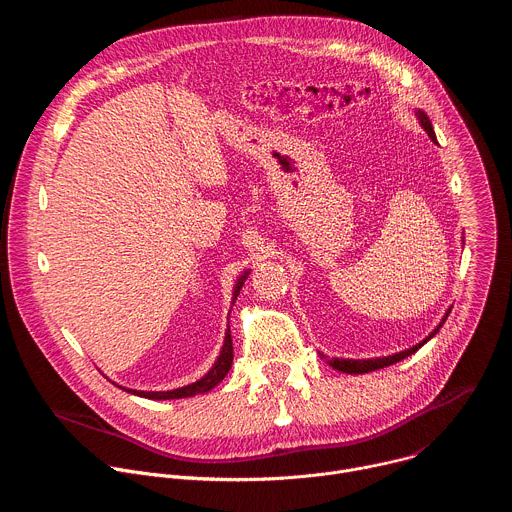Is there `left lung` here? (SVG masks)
Segmentation results:
<instances>
[{"label":"left lung","mask_w":512,"mask_h":512,"mask_svg":"<svg viewBox=\"0 0 512 512\" xmlns=\"http://www.w3.org/2000/svg\"><path fill=\"white\" fill-rule=\"evenodd\" d=\"M415 115H417V119H419L421 127H423V129L427 131V135L431 137V141H435V143H437V139H435V131H433V127H431L429 117H427L421 109H415ZM450 312H452V310H448V312H446V316L442 318V322L433 328V332H431L429 336H425L419 344H415V346H411V348H407V350H401V352L391 354V356H383V358H367V360H354V358H332V360H328V364H330L332 369H336V371H340V373H346V375H364V373H371V371H377V369L391 367V364H395V362H399V360L407 358L409 354L417 352V350H419L427 340H431L437 332H440V328L444 326V322H446V318H448V314H450Z\"/></svg>","instance_id":"1"}]
</instances>
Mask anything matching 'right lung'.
<instances>
[{
  "label": "right lung",
  "mask_w": 512,
  "mask_h": 512,
  "mask_svg": "<svg viewBox=\"0 0 512 512\" xmlns=\"http://www.w3.org/2000/svg\"><path fill=\"white\" fill-rule=\"evenodd\" d=\"M251 273V269H247L235 283V291H233V304L239 296V291L247 279V275ZM233 308V306H231ZM231 364H233V338H231V328H227L225 332V342H223V348H221V354L216 356L212 369L202 377L198 379L196 383H190L186 387H178V389H172V391H135V389H125L121 385H117L119 389L131 393V395H137V397H145V399H154V401H164V399H184V397H194V395H200V393H208L210 389H214L218 383H221L227 373L231 371ZM115 385V383H113Z\"/></svg>",
  "instance_id": "obj_1"
}]
</instances>
